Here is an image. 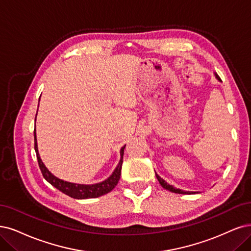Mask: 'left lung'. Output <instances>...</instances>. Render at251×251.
<instances>
[{"label":"left lung","instance_id":"1","mask_svg":"<svg viewBox=\"0 0 251 251\" xmlns=\"http://www.w3.org/2000/svg\"><path fill=\"white\" fill-rule=\"evenodd\" d=\"M216 77L218 78V79H220L219 78V76L217 75L216 74ZM156 177H157V179H158V181H159V183H160V185L161 186L164 188V189H166V190H170L171 192H175V193H179V194H193V192L192 191H183V190H181V189H178V188H175L174 186H172V185H170L169 183H166L162 178H160L158 175L156 174ZM196 193V192H194Z\"/></svg>","mask_w":251,"mask_h":251}]
</instances>
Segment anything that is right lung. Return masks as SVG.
Segmentation results:
<instances>
[{
	"instance_id": "right-lung-1",
	"label": "right lung",
	"mask_w": 251,
	"mask_h": 251,
	"mask_svg": "<svg viewBox=\"0 0 251 251\" xmlns=\"http://www.w3.org/2000/svg\"><path fill=\"white\" fill-rule=\"evenodd\" d=\"M34 137H35V151L37 155V160H38L39 168L41 170V173L43 175L44 179L50 183L52 186H54L63 193L66 194V196L73 198V199H77V200H85V199H94L98 198L101 196H104V194L110 192L113 190L120 180V176H121V170H122V163H123V155H124V149L125 146L121 149V159L114 171V173L111 174L110 177L106 179L105 181L97 183L94 185H81V184H74L70 182H66L58 179L54 176L45 168V165L43 164L42 160L40 159V156L38 153V148H37V140H36V132L34 129Z\"/></svg>"
}]
</instances>
